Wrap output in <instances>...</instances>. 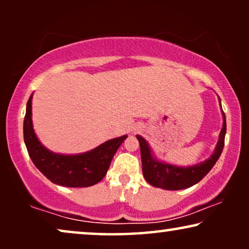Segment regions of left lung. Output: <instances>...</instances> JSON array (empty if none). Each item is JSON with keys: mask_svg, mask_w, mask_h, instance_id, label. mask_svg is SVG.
I'll list each match as a JSON object with an SVG mask.
<instances>
[{"mask_svg": "<svg viewBox=\"0 0 249 249\" xmlns=\"http://www.w3.org/2000/svg\"><path fill=\"white\" fill-rule=\"evenodd\" d=\"M221 103V101H220ZM223 125L220 132L219 142L216 144V148L212 155L206 161L193 166H176L168 164V163L158 161L152 155L151 148L142 136H137V139L141 146L142 175L149 185L158 187V188L166 190H179L189 188L197 182H199L207 173L211 171L224 147V137L227 132L226 114L223 113Z\"/></svg>", "mask_w": 249, "mask_h": 249, "instance_id": "left-lung-1", "label": "left lung"}]
</instances>
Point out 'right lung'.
Segmentation results:
<instances>
[{
    "mask_svg": "<svg viewBox=\"0 0 249 249\" xmlns=\"http://www.w3.org/2000/svg\"><path fill=\"white\" fill-rule=\"evenodd\" d=\"M32 98L27 103L23 120V139L36 168L53 183L64 187L96 185L107 175L115 152L127 136L111 139L84 154L62 155L49 151L40 144L33 129Z\"/></svg>",
    "mask_w": 249,
    "mask_h": 249,
    "instance_id": "1",
    "label": "right lung"
}]
</instances>
